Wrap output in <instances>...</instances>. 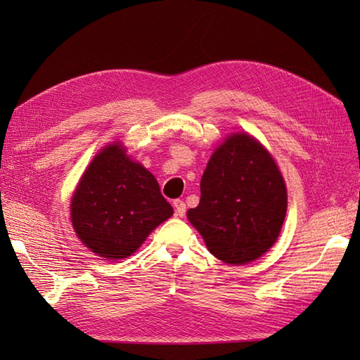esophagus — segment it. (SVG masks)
I'll use <instances>...</instances> for the list:
<instances>
[{
	"label": "esophagus",
	"mask_w": 360,
	"mask_h": 360,
	"mask_svg": "<svg viewBox=\"0 0 360 360\" xmlns=\"http://www.w3.org/2000/svg\"><path fill=\"white\" fill-rule=\"evenodd\" d=\"M173 207H174V215L176 217H184L186 215L187 207H186V202L182 200H174Z\"/></svg>",
	"instance_id": "obj_1"
}]
</instances>
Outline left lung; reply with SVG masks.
<instances>
[{"instance_id": "left-lung-1", "label": "left lung", "mask_w": 360, "mask_h": 360, "mask_svg": "<svg viewBox=\"0 0 360 360\" xmlns=\"http://www.w3.org/2000/svg\"><path fill=\"white\" fill-rule=\"evenodd\" d=\"M288 195L272 156L246 133L232 134L213 153L201 178V200L188 221L212 255L246 264L277 241Z\"/></svg>"}]
</instances>
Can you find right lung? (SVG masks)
Masks as SVG:
<instances>
[{"instance_id":"1","label":"right lung","mask_w":360,"mask_h":360,"mask_svg":"<svg viewBox=\"0 0 360 360\" xmlns=\"http://www.w3.org/2000/svg\"><path fill=\"white\" fill-rule=\"evenodd\" d=\"M173 215L155 176L108 145L83 173L71 202L74 231L102 258H127Z\"/></svg>"}]
</instances>
